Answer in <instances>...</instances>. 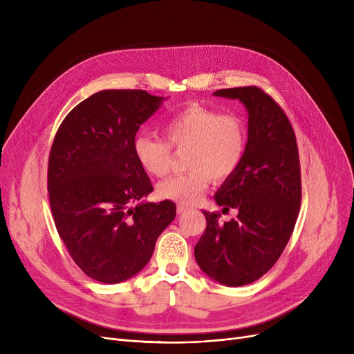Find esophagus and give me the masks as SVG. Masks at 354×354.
<instances>
[{"mask_svg":"<svg viewBox=\"0 0 354 354\" xmlns=\"http://www.w3.org/2000/svg\"><path fill=\"white\" fill-rule=\"evenodd\" d=\"M189 208L188 207H185V205H180V203H179V205L176 207V212L180 215V214H183V212H187Z\"/></svg>","mask_w":354,"mask_h":354,"instance_id":"34e87169","label":"esophagus"}]
</instances>
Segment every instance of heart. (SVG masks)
<instances>
[{
	"label": "heart",
	"mask_w": 354,
	"mask_h": 354,
	"mask_svg": "<svg viewBox=\"0 0 354 354\" xmlns=\"http://www.w3.org/2000/svg\"><path fill=\"white\" fill-rule=\"evenodd\" d=\"M166 140L139 135L133 151L143 169L153 176H165L171 169L172 151H187L188 172L172 176L158 185L162 199L192 205L207 192L211 178L224 180L231 176L244 158L247 147L245 126L236 116L189 104L163 124Z\"/></svg>",
	"instance_id": "1"
}]
</instances>
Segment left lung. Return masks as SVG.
Masks as SVG:
<instances>
[{
  "instance_id": "1",
  "label": "left lung",
  "mask_w": 354,
  "mask_h": 354,
  "mask_svg": "<svg viewBox=\"0 0 354 354\" xmlns=\"http://www.w3.org/2000/svg\"><path fill=\"white\" fill-rule=\"evenodd\" d=\"M214 96L239 100L248 111L243 160L215 194L222 214L202 211L205 232L195 245L199 268L222 286L241 287L261 278L280 258L301 205V174L294 130L283 109L255 86L221 88Z\"/></svg>"
}]
</instances>
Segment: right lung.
I'll return each mask as SVG.
<instances>
[{
  "label": "right lung",
  "instance_id": "1",
  "mask_svg": "<svg viewBox=\"0 0 354 354\" xmlns=\"http://www.w3.org/2000/svg\"><path fill=\"white\" fill-rule=\"evenodd\" d=\"M162 102L145 90H102L55 133L47 185L54 224L74 263L96 281L118 284L142 271L175 219L172 201H142L153 187L133 151L140 124Z\"/></svg>",
  "mask_w": 354,
  "mask_h": 354
}]
</instances>
